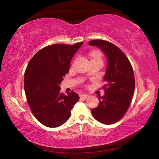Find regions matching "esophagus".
<instances>
[{
    "instance_id": "1",
    "label": "esophagus",
    "mask_w": 159,
    "mask_h": 159,
    "mask_svg": "<svg viewBox=\"0 0 159 159\" xmlns=\"http://www.w3.org/2000/svg\"><path fill=\"white\" fill-rule=\"evenodd\" d=\"M87 97H89V96L87 95V94H81V95L80 96V98H83V99H86Z\"/></svg>"
}]
</instances>
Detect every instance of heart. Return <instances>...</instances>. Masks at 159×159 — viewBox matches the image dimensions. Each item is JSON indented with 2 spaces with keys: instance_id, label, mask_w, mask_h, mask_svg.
Listing matches in <instances>:
<instances>
[{
  "instance_id": "obj_1",
  "label": "heart",
  "mask_w": 159,
  "mask_h": 159,
  "mask_svg": "<svg viewBox=\"0 0 159 159\" xmlns=\"http://www.w3.org/2000/svg\"><path fill=\"white\" fill-rule=\"evenodd\" d=\"M91 56H92V57L93 59H100L99 55H98L97 53L96 52H93V53H92V55H91Z\"/></svg>"
}]
</instances>
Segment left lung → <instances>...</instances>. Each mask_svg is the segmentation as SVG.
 I'll list each match as a JSON object with an SVG mask.
<instances>
[{"label":"left lung","instance_id":"left-lung-1","mask_svg":"<svg viewBox=\"0 0 159 159\" xmlns=\"http://www.w3.org/2000/svg\"><path fill=\"white\" fill-rule=\"evenodd\" d=\"M89 45L100 48L107 59L104 95L97 96L99 104L92 110V116L100 123L112 124L122 118L130 106L135 84L133 67L126 55L113 43L93 39Z\"/></svg>","mask_w":159,"mask_h":159}]
</instances>
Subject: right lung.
Here are the masks:
<instances>
[{
    "label": "right lung",
    "instance_id": "add662e5",
    "mask_svg": "<svg viewBox=\"0 0 159 159\" xmlns=\"http://www.w3.org/2000/svg\"><path fill=\"white\" fill-rule=\"evenodd\" d=\"M83 43L46 46L33 57L26 67L24 85L29 105L36 119L46 126L55 128L66 122L79 100L73 91L67 95L61 93L60 84Z\"/></svg>",
    "mask_w": 159,
    "mask_h": 159
}]
</instances>
